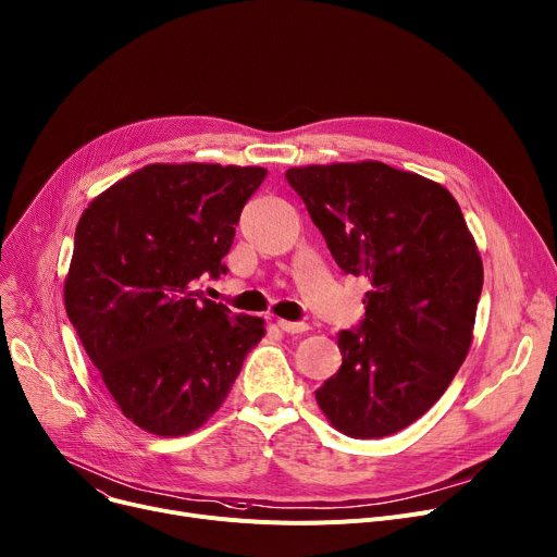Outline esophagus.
I'll return each mask as SVG.
<instances>
[{
  "instance_id": "esophagus-1",
  "label": "esophagus",
  "mask_w": 557,
  "mask_h": 557,
  "mask_svg": "<svg viewBox=\"0 0 557 557\" xmlns=\"http://www.w3.org/2000/svg\"><path fill=\"white\" fill-rule=\"evenodd\" d=\"M277 326H280L284 333H305V331H309V324H307V322H288V320H277Z\"/></svg>"
}]
</instances>
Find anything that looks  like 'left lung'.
I'll list each match as a JSON object with an SVG mask.
<instances>
[{"mask_svg": "<svg viewBox=\"0 0 557 557\" xmlns=\"http://www.w3.org/2000/svg\"><path fill=\"white\" fill-rule=\"evenodd\" d=\"M286 181L336 264L372 286L315 400L351 438L396 434L443 396L470 351L484 284L474 237L441 183L381 161L290 168Z\"/></svg>", "mask_w": 557, "mask_h": 557, "instance_id": "obj_1", "label": "left lung"}]
</instances>
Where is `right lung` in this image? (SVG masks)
I'll return each mask as SVG.
<instances>
[{"mask_svg":"<svg viewBox=\"0 0 557 557\" xmlns=\"http://www.w3.org/2000/svg\"><path fill=\"white\" fill-rule=\"evenodd\" d=\"M269 170L152 163L116 181L83 212L64 307L121 412L157 436L199 430L231 394L262 318L206 300L242 208Z\"/></svg>","mask_w":557,"mask_h":557,"instance_id":"1","label":"right lung"}]
</instances>
